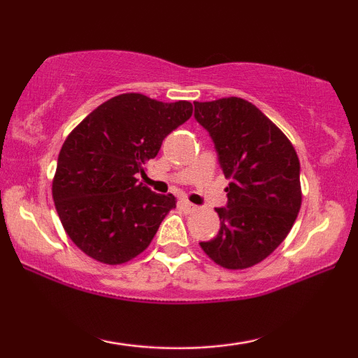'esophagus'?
<instances>
[{
	"mask_svg": "<svg viewBox=\"0 0 358 358\" xmlns=\"http://www.w3.org/2000/svg\"><path fill=\"white\" fill-rule=\"evenodd\" d=\"M179 207H180V208H182V210H184V212H194V210H195V208H197V207H195V205H194V203H190V202H189V200H185V199H182V200H179Z\"/></svg>",
	"mask_w": 358,
	"mask_h": 358,
	"instance_id": "1",
	"label": "esophagus"
}]
</instances>
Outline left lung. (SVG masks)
I'll use <instances>...</instances> for the list:
<instances>
[{
    "instance_id": "left-lung-1",
    "label": "left lung",
    "mask_w": 358,
    "mask_h": 358,
    "mask_svg": "<svg viewBox=\"0 0 358 358\" xmlns=\"http://www.w3.org/2000/svg\"><path fill=\"white\" fill-rule=\"evenodd\" d=\"M194 117L217 151L227 187L220 231L200 243L222 267L246 268L287 238L301 207L300 161L290 141L256 106L241 97L194 102Z\"/></svg>"
}]
</instances>
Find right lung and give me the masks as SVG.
<instances>
[{"label":"right lung","instance_id":"obj_1","mask_svg":"<svg viewBox=\"0 0 358 358\" xmlns=\"http://www.w3.org/2000/svg\"><path fill=\"white\" fill-rule=\"evenodd\" d=\"M190 115L187 101L168 104L130 92L101 104L68 135L52 194L63 228L83 252L115 266L148 248L176 199L136 176Z\"/></svg>","mask_w":358,"mask_h":358}]
</instances>
